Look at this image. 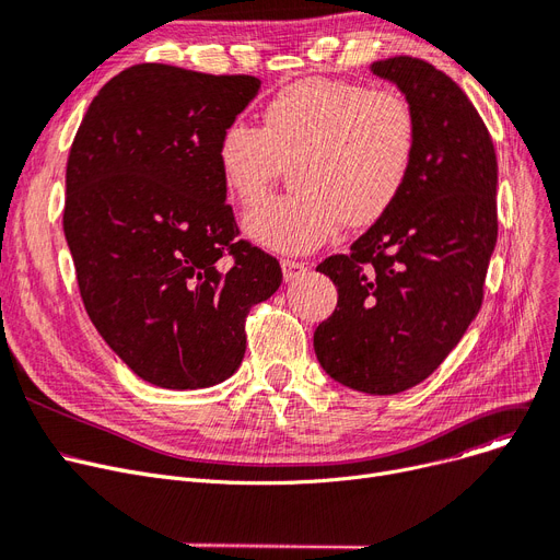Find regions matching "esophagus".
Returning <instances> with one entry per match:
<instances>
[{"label": "esophagus", "mask_w": 560, "mask_h": 560, "mask_svg": "<svg viewBox=\"0 0 560 560\" xmlns=\"http://www.w3.org/2000/svg\"><path fill=\"white\" fill-rule=\"evenodd\" d=\"M281 270H283L285 281H295L306 272V265L298 262V260H281Z\"/></svg>", "instance_id": "esophagus-1"}]
</instances>
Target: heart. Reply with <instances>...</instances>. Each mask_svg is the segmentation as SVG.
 I'll return each mask as SVG.
<instances>
[{
  "mask_svg": "<svg viewBox=\"0 0 560 560\" xmlns=\"http://www.w3.org/2000/svg\"><path fill=\"white\" fill-rule=\"evenodd\" d=\"M417 158V118L396 93L315 78L281 89L265 105L260 128L229 124L214 162L231 197L258 203L293 162L298 189L245 217L256 245L306 254L340 224L366 229L394 208Z\"/></svg>",
  "mask_w": 560,
  "mask_h": 560,
  "instance_id": "obj_1",
  "label": "heart"
}]
</instances>
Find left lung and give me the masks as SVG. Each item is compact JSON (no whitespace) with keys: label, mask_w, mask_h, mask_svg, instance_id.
I'll return each instance as SVG.
<instances>
[{"label":"left lung","mask_w":560,"mask_h":560,"mask_svg":"<svg viewBox=\"0 0 560 560\" xmlns=\"http://www.w3.org/2000/svg\"><path fill=\"white\" fill-rule=\"evenodd\" d=\"M417 118L409 180L350 254L318 265L338 304L313 334L323 371L361 394L394 396L432 375L482 304L497 245V153L476 107L432 63L371 66Z\"/></svg>","instance_id":"left-lung-1"}]
</instances>
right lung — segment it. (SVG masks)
Here are the masks:
<instances>
[{
	"instance_id": "add662e5",
	"label": "right lung",
	"mask_w": 560,
	"mask_h": 560,
	"mask_svg": "<svg viewBox=\"0 0 560 560\" xmlns=\"http://www.w3.org/2000/svg\"><path fill=\"white\" fill-rule=\"evenodd\" d=\"M258 89L252 75L139 63L98 91L70 145L63 233L82 302L105 343L155 386L229 380L249 308L281 285L279 260L235 240L214 162L217 139Z\"/></svg>"
}]
</instances>
